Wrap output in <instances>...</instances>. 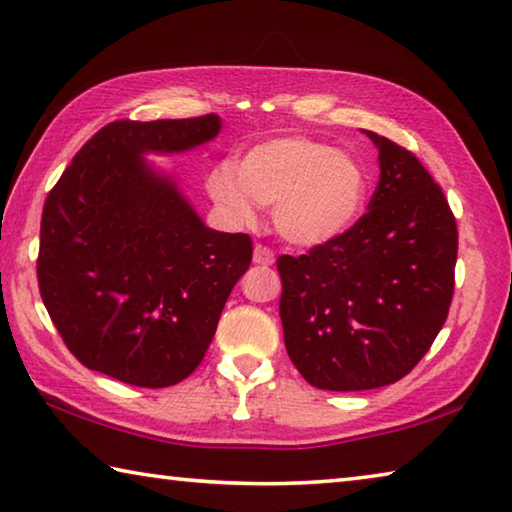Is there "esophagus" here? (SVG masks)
Here are the masks:
<instances>
[{"label":"esophagus","mask_w":512,"mask_h":512,"mask_svg":"<svg viewBox=\"0 0 512 512\" xmlns=\"http://www.w3.org/2000/svg\"><path fill=\"white\" fill-rule=\"evenodd\" d=\"M253 262L259 264V266H271V264L275 262L273 250L266 248V246H255V250H253Z\"/></svg>","instance_id":"34e87169"}]
</instances>
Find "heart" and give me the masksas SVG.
<instances>
[{
    "mask_svg": "<svg viewBox=\"0 0 512 512\" xmlns=\"http://www.w3.org/2000/svg\"><path fill=\"white\" fill-rule=\"evenodd\" d=\"M207 194L235 225H253L257 205L273 207L282 239L318 248L359 223L368 203V173L352 153L305 135L259 142L237 162H219L205 178Z\"/></svg>",
    "mask_w": 512,
    "mask_h": 512,
    "instance_id": "obj_1",
    "label": "heart"
}]
</instances>
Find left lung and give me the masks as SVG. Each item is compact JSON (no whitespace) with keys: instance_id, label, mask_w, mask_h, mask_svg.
Listing matches in <instances>:
<instances>
[{"instance_id":"obj_1","label":"left lung","mask_w":512,"mask_h":512,"mask_svg":"<svg viewBox=\"0 0 512 512\" xmlns=\"http://www.w3.org/2000/svg\"><path fill=\"white\" fill-rule=\"evenodd\" d=\"M379 183L348 235L277 259L284 345L311 386L370 391L415 368L447 320L458 232L447 198L411 151L363 131Z\"/></svg>"}]
</instances>
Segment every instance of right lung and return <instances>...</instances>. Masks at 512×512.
<instances>
[{"label":"right lung","mask_w":512,"mask_h":512,"mask_svg":"<svg viewBox=\"0 0 512 512\" xmlns=\"http://www.w3.org/2000/svg\"><path fill=\"white\" fill-rule=\"evenodd\" d=\"M219 133V115L112 121L49 192L40 296L85 368L164 388L203 361L253 241L207 228L173 173L146 155L192 151Z\"/></svg>","instance_id":"add662e5"}]
</instances>
